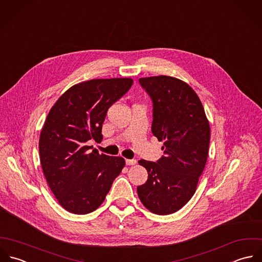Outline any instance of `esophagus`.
<instances>
[{
    "mask_svg": "<svg viewBox=\"0 0 262 262\" xmlns=\"http://www.w3.org/2000/svg\"><path fill=\"white\" fill-rule=\"evenodd\" d=\"M136 163H137V161L134 160V159H132V160H126V165H127V166H133V165H136Z\"/></svg>",
    "mask_w": 262,
    "mask_h": 262,
    "instance_id": "1",
    "label": "esophagus"
}]
</instances>
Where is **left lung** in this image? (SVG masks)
<instances>
[{"label": "left lung", "mask_w": 262, "mask_h": 262, "mask_svg": "<svg viewBox=\"0 0 262 262\" xmlns=\"http://www.w3.org/2000/svg\"><path fill=\"white\" fill-rule=\"evenodd\" d=\"M154 102L152 134L164 141L157 163L140 160L148 173L137 187L142 204L156 214H171L194 195L208 156L210 127L196 92L171 76L140 78Z\"/></svg>", "instance_id": "left-lung-1"}]
</instances>
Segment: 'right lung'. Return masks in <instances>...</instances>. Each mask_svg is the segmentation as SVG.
<instances>
[{
  "label": "right lung",
  "mask_w": 262,
  "mask_h": 262,
  "mask_svg": "<svg viewBox=\"0 0 262 262\" xmlns=\"http://www.w3.org/2000/svg\"><path fill=\"white\" fill-rule=\"evenodd\" d=\"M132 83L131 78H112L75 84L47 117L39 136L40 164L52 192L69 212L86 214L98 208L125 167L123 158L99 155L88 141H101L108 107Z\"/></svg>",
  "instance_id": "right-lung-1"
}]
</instances>
